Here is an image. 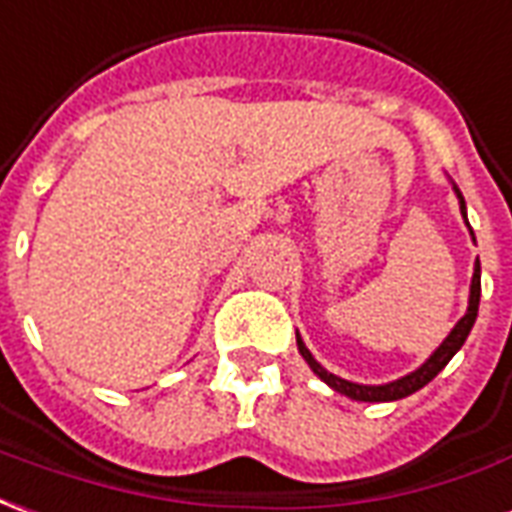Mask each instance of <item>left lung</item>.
Here are the masks:
<instances>
[{"label":"left lung","mask_w":512,"mask_h":512,"mask_svg":"<svg viewBox=\"0 0 512 512\" xmlns=\"http://www.w3.org/2000/svg\"><path fill=\"white\" fill-rule=\"evenodd\" d=\"M453 190L458 193V201H461V215H464L466 220L464 196H461V190L455 188V185ZM466 226H469V223H466ZM469 234H472V240H475V231L469 229ZM477 305H480V261L475 264L472 289H469V308H466V313L461 316V322L455 324L445 341L439 343V349H436V352L431 354L420 368H417V371H412V374H406L401 376V379H395V382H387V384H357V382H349V379H341V376L330 374L327 368H322V365L313 360V354L308 352V346L302 343L300 333H297V349H300V354L305 357V363L311 365L313 374L319 376L322 382L330 384L335 393L346 395V398H352V401H368V404H379V401H398V398H406V395L417 393L420 387H425V384L431 382V379H434V376L439 374L450 360H453V354L464 346L466 335L472 333V327H475Z\"/></svg>","instance_id":"8db88e82"}]
</instances>
